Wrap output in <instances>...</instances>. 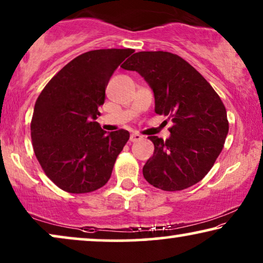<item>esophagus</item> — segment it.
Returning a JSON list of instances; mask_svg holds the SVG:
<instances>
[{
	"label": "esophagus",
	"mask_w": 263,
	"mask_h": 263,
	"mask_svg": "<svg viewBox=\"0 0 263 263\" xmlns=\"http://www.w3.org/2000/svg\"><path fill=\"white\" fill-rule=\"evenodd\" d=\"M142 139V136L140 135V134H132L130 135V138H129V140H130V142H138V141H140V140Z\"/></svg>",
	"instance_id": "34e87169"
}]
</instances>
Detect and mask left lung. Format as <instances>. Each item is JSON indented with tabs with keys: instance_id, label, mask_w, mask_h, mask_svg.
<instances>
[{
	"instance_id": "1",
	"label": "left lung",
	"mask_w": 263,
	"mask_h": 263,
	"mask_svg": "<svg viewBox=\"0 0 263 263\" xmlns=\"http://www.w3.org/2000/svg\"><path fill=\"white\" fill-rule=\"evenodd\" d=\"M122 68L145 79L153 89L156 112L172 117L174 123L165 141L148 136L154 153L142 168L143 177L165 192L196 184L214 165L229 133L220 97L195 68L175 53L140 51Z\"/></svg>"
}]
</instances>
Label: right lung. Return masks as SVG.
<instances>
[{
	"instance_id": "add662e5",
	"label": "right lung",
	"mask_w": 263,
	"mask_h": 263,
	"mask_svg": "<svg viewBox=\"0 0 263 263\" xmlns=\"http://www.w3.org/2000/svg\"><path fill=\"white\" fill-rule=\"evenodd\" d=\"M133 52L100 49L75 57L35 102L31 121L34 154L45 175L64 192H95L111 177L129 133L106 134L96 120L111 75Z\"/></svg>"
}]
</instances>
